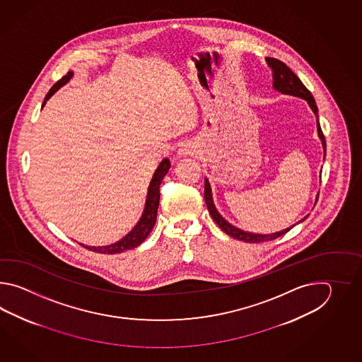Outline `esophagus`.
<instances>
[{
  "label": "esophagus",
  "mask_w": 362,
  "mask_h": 362,
  "mask_svg": "<svg viewBox=\"0 0 362 362\" xmlns=\"http://www.w3.org/2000/svg\"><path fill=\"white\" fill-rule=\"evenodd\" d=\"M180 155H192V151L190 150V147H182V148H180Z\"/></svg>",
  "instance_id": "1"
}]
</instances>
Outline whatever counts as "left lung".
<instances>
[{
  "label": "left lung",
  "instance_id": "obj_1",
  "mask_svg": "<svg viewBox=\"0 0 362 362\" xmlns=\"http://www.w3.org/2000/svg\"><path fill=\"white\" fill-rule=\"evenodd\" d=\"M267 62H268L272 72H273V86H274V89H277L281 93H285V94H291V95H296V97L307 100L309 106L313 110V112L317 116V120H318V108L315 105V98H313L312 93L309 92L305 88V85L301 83L300 78L296 76L293 71L286 66L284 62L276 59V58H267ZM317 129H318V136L322 141L323 151L326 153V142H325L322 129L320 127V122L317 123ZM204 199H206V204H207L209 214L212 216V218L215 220V223L220 226V229L225 231L228 235L238 239V240H243L247 243H262V242H268V240L278 238V237L286 234L290 229H293V226H291V228H287L285 230L273 233V234H252V233H247V231L237 229L235 226L230 225L226 220H223L220 214L217 212L215 204L212 202V192H211V186L208 184V180H206V184H204ZM305 218L307 217H304L301 221H304Z\"/></svg>",
  "mask_w": 362,
  "mask_h": 362
}]
</instances>
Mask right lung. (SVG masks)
<instances>
[{"label": "right lung", "instance_id": "obj_1", "mask_svg": "<svg viewBox=\"0 0 362 362\" xmlns=\"http://www.w3.org/2000/svg\"><path fill=\"white\" fill-rule=\"evenodd\" d=\"M72 76V72L69 71L67 72V75L59 78L57 83H55L52 89L49 90V93L45 97V100L42 103V106L47 103V100L54 94L62 85L66 84L69 81V78ZM170 168V163L168 159H164L158 170H155L154 177L150 182L148 186V192H147L146 206H145V211L142 214V217L139 220V223L134 226V229L128 233L123 239H120L119 242H116L114 245H110V246H102V247H90V246H81L88 248L89 251H94V252H98V254H120L123 251L127 250H132V248H136L139 246L145 239L147 238V235L150 234V231L153 230L154 228L155 221H156V215H158V206H159V199H160V184H162L163 177L168 173V170Z\"/></svg>", "mask_w": 362, "mask_h": 362}]
</instances>
